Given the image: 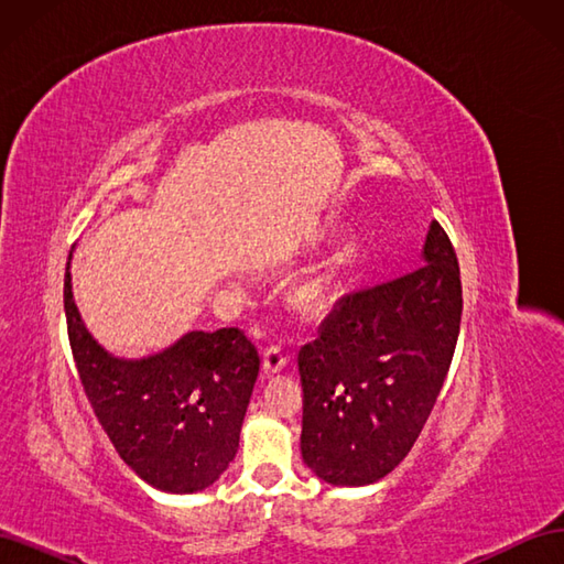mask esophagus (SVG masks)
<instances>
[{
    "instance_id": "obj_1",
    "label": "esophagus",
    "mask_w": 564,
    "mask_h": 564,
    "mask_svg": "<svg viewBox=\"0 0 564 564\" xmlns=\"http://www.w3.org/2000/svg\"><path fill=\"white\" fill-rule=\"evenodd\" d=\"M289 362V357L284 355L282 348H268L263 352V373L265 377H275V373H280Z\"/></svg>"
}]
</instances>
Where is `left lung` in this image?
I'll use <instances>...</instances> for the list:
<instances>
[{
    "instance_id": "obj_1",
    "label": "left lung",
    "mask_w": 564,
    "mask_h": 564,
    "mask_svg": "<svg viewBox=\"0 0 564 564\" xmlns=\"http://www.w3.org/2000/svg\"><path fill=\"white\" fill-rule=\"evenodd\" d=\"M460 272L433 220L421 265L338 301L299 352L301 454L334 487L379 482L414 447L452 365Z\"/></svg>"
}]
</instances>
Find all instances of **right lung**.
<instances>
[{
    "label": "right lung",
    "instance_id": "obj_1",
    "mask_svg": "<svg viewBox=\"0 0 564 564\" xmlns=\"http://www.w3.org/2000/svg\"><path fill=\"white\" fill-rule=\"evenodd\" d=\"M63 301L79 381L124 464L160 491L212 487L240 447L261 365L251 340L237 329H195L160 352L119 357L84 324L70 261Z\"/></svg>",
    "mask_w": 564,
    "mask_h": 564
}]
</instances>
